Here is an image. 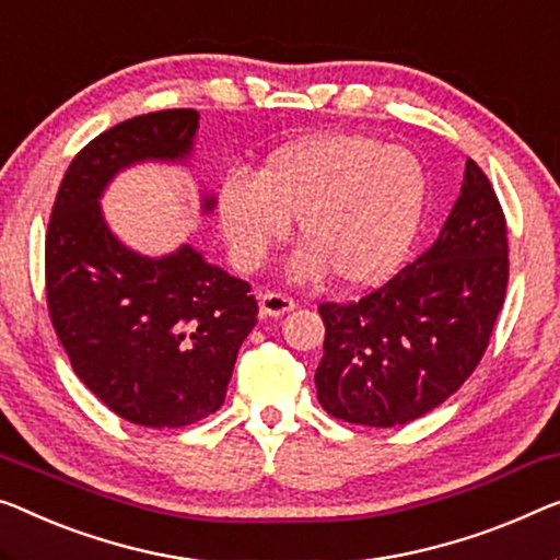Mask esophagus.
Wrapping results in <instances>:
<instances>
[{"label":"esophagus","mask_w":560,"mask_h":560,"mask_svg":"<svg viewBox=\"0 0 560 560\" xmlns=\"http://www.w3.org/2000/svg\"><path fill=\"white\" fill-rule=\"evenodd\" d=\"M258 304H261L264 316H283L296 306L294 299L281 294V291H261V294H258Z\"/></svg>","instance_id":"obj_1"}]
</instances>
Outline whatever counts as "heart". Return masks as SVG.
Returning a JSON list of instances; mask_svg holds the SVG:
<instances>
[{"label": "heart", "instance_id": "b5f03b06", "mask_svg": "<svg viewBox=\"0 0 560 560\" xmlns=\"http://www.w3.org/2000/svg\"><path fill=\"white\" fill-rule=\"evenodd\" d=\"M424 198L428 178L410 150L372 136H322L277 150L256 178L229 175L219 213L244 269H258L299 219L306 246L291 261L296 279L331 269L347 287H370L402 261Z\"/></svg>", "mask_w": 560, "mask_h": 560}]
</instances>
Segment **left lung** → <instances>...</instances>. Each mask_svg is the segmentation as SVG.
I'll return each mask as SVG.
<instances>
[{
    "label": "left lung",
    "instance_id": "8db88e82",
    "mask_svg": "<svg viewBox=\"0 0 560 560\" xmlns=\"http://www.w3.org/2000/svg\"><path fill=\"white\" fill-rule=\"evenodd\" d=\"M503 206L478 163L428 252L360 302L319 304L316 397L337 420L395 428L435 410L486 354L508 289Z\"/></svg>",
    "mask_w": 560,
    "mask_h": 560
}]
</instances>
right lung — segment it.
Returning a JSON list of instances; mask_svg holds the SVG:
<instances>
[{
    "label": "right lung",
    "instance_id": "obj_1",
    "mask_svg": "<svg viewBox=\"0 0 560 560\" xmlns=\"http://www.w3.org/2000/svg\"><path fill=\"white\" fill-rule=\"evenodd\" d=\"M196 128L198 113L175 107L100 132L72 158L45 236L49 319L74 374L107 410L155 430L219 410L258 304L252 283L196 248L163 258L125 248L97 198L125 165L183 161Z\"/></svg>",
    "mask_w": 560,
    "mask_h": 560
}]
</instances>
